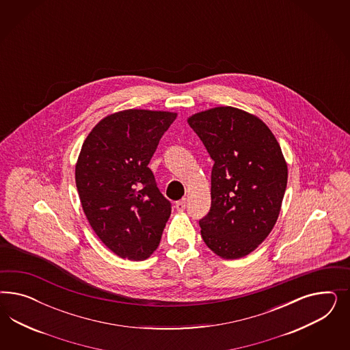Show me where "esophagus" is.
Masks as SVG:
<instances>
[{"instance_id":"34e87169","label":"esophagus","mask_w":350,"mask_h":350,"mask_svg":"<svg viewBox=\"0 0 350 350\" xmlns=\"http://www.w3.org/2000/svg\"><path fill=\"white\" fill-rule=\"evenodd\" d=\"M174 208L177 209V212H183L186 209V199H182L180 202H176Z\"/></svg>"}]
</instances>
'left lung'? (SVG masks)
<instances>
[{
  "mask_svg": "<svg viewBox=\"0 0 350 350\" xmlns=\"http://www.w3.org/2000/svg\"><path fill=\"white\" fill-rule=\"evenodd\" d=\"M214 160L212 205L199 221L204 243L223 259L250 254L271 233L281 211L287 164L265 122L232 106L187 119Z\"/></svg>",
  "mask_w": 350,
  "mask_h": 350,
  "instance_id": "obj_1",
  "label": "left lung"
}]
</instances>
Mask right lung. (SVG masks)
Segmentation results:
<instances>
[{
  "instance_id": "1",
  "label": "right lung",
  "mask_w": 350,
  "mask_h": 350,
  "mask_svg": "<svg viewBox=\"0 0 350 350\" xmlns=\"http://www.w3.org/2000/svg\"><path fill=\"white\" fill-rule=\"evenodd\" d=\"M177 113L128 109L101 119L82 145L75 183L85 217L114 254L144 260L159 246L172 206L148 163Z\"/></svg>"
}]
</instances>
